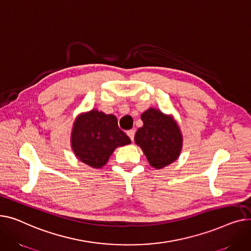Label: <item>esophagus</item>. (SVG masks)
I'll list each match as a JSON object with an SVG mask.
<instances>
[{"mask_svg":"<svg viewBox=\"0 0 251 251\" xmlns=\"http://www.w3.org/2000/svg\"><path fill=\"white\" fill-rule=\"evenodd\" d=\"M135 129H129L126 131V135L129 137V139L131 140V142L134 141V138H135Z\"/></svg>","mask_w":251,"mask_h":251,"instance_id":"esophagus-1","label":"esophagus"}]
</instances>
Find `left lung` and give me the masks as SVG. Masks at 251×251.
Returning a JSON list of instances; mask_svg holds the SVG:
<instances>
[{
    "instance_id": "1",
    "label": "left lung",
    "mask_w": 251,
    "mask_h": 251,
    "mask_svg": "<svg viewBox=\"0 0 251 251\" xmlns=\"http://www.w3.org/2000/svg\"><path fill=\"white\" fill-rule=\"evenodd\" d=\"M141 119L144 126L136 132V144L154 168L169 165L181 151L182 137L178 126L171 117L154 108L145 111Z\"/></svg>"
}]
</instances>
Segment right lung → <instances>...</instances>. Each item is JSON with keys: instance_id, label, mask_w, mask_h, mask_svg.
Returning a JSON list of instances; mask_svg holds the SVG:
<instances>
[{"instance_id": "obj_1", "label": "right lung", "mask_w": 251, "mask_h": 251, "mask_svg": "<svg viewBox=\"0 0 251 251\" xmlns=\"http://www.w3.org/2000/svg\"><path fill=\"white\" fill-rule=\"evenodd\" d=\"M129 143L130 139L120 129L112 114L91 110L74 124L73 151L80 161L93 168L105 165L116 147Z\"/></svg>"}]
</instances>
